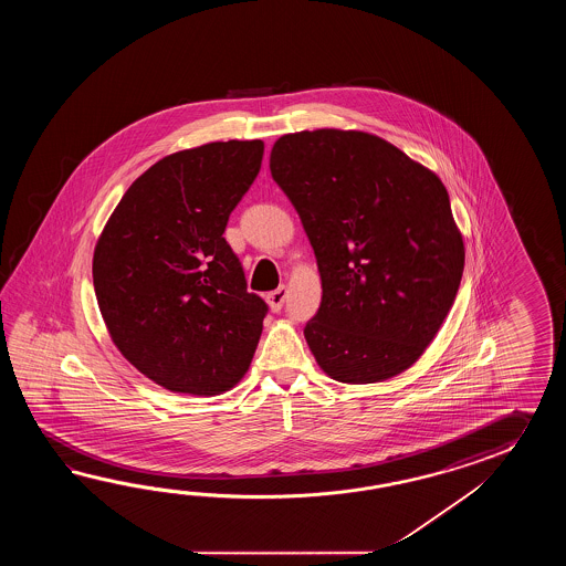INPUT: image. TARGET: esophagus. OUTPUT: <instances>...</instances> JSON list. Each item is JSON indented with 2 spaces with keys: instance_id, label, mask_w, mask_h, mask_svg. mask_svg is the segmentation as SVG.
<instances>
[{
  "instance_id": "34e87169",
  "label": "esophagus",
  "mask_w": 566,
  "mask_h": 566,
  "mask_svg": "<svg viewBox=\"0 0 566 566\" xmlns=\"http://www.w3.org/2000/svg\"><path fill=\"white\" fill-rule=\"evenodd\" d=\"M285 300H287V289L285 287L275 289V291H271V293L266 295V303H269L271 312H279V310L283 307Z\"/></svg>"
}]
</instances>
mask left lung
I'll use <instances>...</instances> for the list:
<instances>
[{
    "instance_id": "left-lung-1",
    "label": "left lung",
    "mask_w": 566,
    "mask_h": 566,
    "mask_svg": "<svg viewBox=\"0 0 566 566\" xmlns=\"http://www.w3.org/2000/svg\"><path fill=\"white\" fill-rule=\"evenodd\" d=\"M269 166L322 279V305L303 329L317 366L346 385L409 370L446 322L465 265L443 181L356 129L287 133Z\"/></svg>"
}]
</instances>
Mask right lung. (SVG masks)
Here are the masks:
<instances>
[{
    "label": "right lung",
    "mask_w": 566,
    "mask_h": 566,
    "mask_svg": "<svg viewBox=\"0 0 566 566\" xmlns=\"http://www.w3.org/2000/svg\"><path fill=\"white\" fill-rule=\"evenodd\" d=\"M265 144L212 142L133 181L93 254L96 303L123 358L171 392L217 397L241 382L266 303L224 241Z\"/></svg>",
    "instance_id": "1"
}]
</instances>
